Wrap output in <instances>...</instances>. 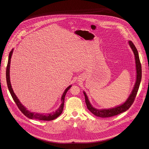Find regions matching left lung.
Returning a JSON list of instances; mask_svg holds the SVG:
<instances>
[{"label":"left lung","instance_id":"8db88e82","mask_svg":"<svg viewBox=\"0 0 149 149\" xmlns=\"http://www.w3.org/2000/svg\"><path fill=\"white\" fill-rule=\"evenodd\" d=\"M129 45L131 47L134 54L135 55V59H136V70H137V78H136V82L134 85V88L132 91V94L129 96V98L122 105L118 106L115 108L110 109H104V110H97L96 109H94L92 107L91 105L88 97L86 94V93L84 92V94L85 96V99H86V103L87 105V109L95 116L100 117H113L116 115H118L121 113H123L128 110L132 105L133 104L134 100L136 98V97L137 95L140 84L141 79V63L140 61L139 56V53L138 51L134 45L133 42L130 40L129 42Z\"/></svg>","mask_w":149,"mask_h":149}]
</instances>
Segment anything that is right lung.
<instances>
[{
  "mask_svg": "<svg viewBox=\"0 0 149 149\" xmlns=\"http://www.w3.org/2000/svg\"><path fill=\"white\" fill-rule=\"evenodd\" d=\"M13 53V49L9 53V59H8V65H7V68H6V81H7V85H8V87L9 90V92L12 97V98L13 99L14 101L16 104L18 109L20 110V111L22 112L25 116H26L28 118H31V119H36V120H44V121H51L56 118H57L58 116L61 115L63 111V105H64V100H65V97L66 95L67 92L68 90L70 88L71 86H70L68 87H67L65 91L63 92V95L61 97V101H62V104L60 106V107L54 113H50L47 115H44V114H37V113H33L29 111L28 110H26V109L24 107V106L20 103L19 101V99L17 98L16 95L15 94L12 88V86L10 84V76H9V69H10V59L12 57V55Z\"/></svg>",
  "mask_w": 149,
  "mask_h": 149,
  "instance_id": "right-lung-1",
  "label": "right lung"
}]
</instances>
